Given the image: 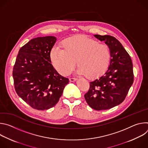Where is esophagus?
Returning a JSON list of instances; mask_svg holds the SVG:
<instances>
[{
  "label": "esophagus",
  "instance_id": "obj_1",
  "mask_svg": "<svg viewBox=\"0 0 148 148\" xmlns=\"http://www.w3.org/2000/svg\"><path fill=\"white\" fill-rule=\"evenodd\" d=\"M77 79V78H70V81H71V82L75 81Z\"/></svg>",
  "mask_w": 148,
  "mask_h": 148
}]
</instances>
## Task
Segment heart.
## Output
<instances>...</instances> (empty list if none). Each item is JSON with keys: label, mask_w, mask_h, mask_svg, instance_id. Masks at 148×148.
Instances as JSON below:
<instances>
[{"label": "heart", "mask_w": 148, "mask_h": 148, "mask_svg": "<svg viewBox=\"0 0 148 148\" xmlns=\"http://www.w3.org/2000/svg\"><path fill=\"white\" fill-rule=\"evenodd\" d=\"M61 45L63 50L53 48L50 58L53 67L63 75L70 74L76 61L78 73L89 78L99 77L108 68L111 53L106 45L82 35L67 38Z\"/></svg>", "instance_id": "obj_1"}]
</instances>
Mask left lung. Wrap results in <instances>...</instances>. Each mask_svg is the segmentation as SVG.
<instances>
[{
	"mask_svg": "<svg viewBox=\"0 0 148 148\" xmlns=\"http://www.w3.org/2000/svg\"><path fill=\"white\" fill-rule=\"evenodd\" d=\"M94 36L108 46L110 64L103 75L90 82L84 97L92 109L105 110L124 101L134 82L133 65L129 54L116 38L109 35Z\"/></svg>",
	"mask_w": 148,
	"mask_h": 148,
	"instance_id": "1",
	"label": "left lung"
}]
</instances>
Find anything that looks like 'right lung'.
I'll use <instances>...</instances> for the list:
<instances>
[{
  "mask_svg": "<svg viewBox=\"0 0 148 148\" xmlns=\"http://www.w3.org/2000/svg\"><path fill=\"white\" fill-rule=\"evenodd\" d=\"M56 37H38L20 48L13 70L17 95L37 110L50 109L56 105L67 78L60 75L51 64L50 54Z\"/></svg>",
  "mask_w": 148,
  "mask_h": 148,
  "instance_id": "1",
  "label": "right lung"
}]
</instances>
